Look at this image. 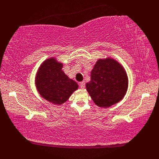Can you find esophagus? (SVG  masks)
Listing matches in <instances>:
<instances>
[{
    "label": "esophagus",
    "instance_id": "34e87169",
    "mask_svg": "<svg viewBox=\"0 0 159 159\" xmlns=\"http://www.w3.org/2000/svg\"><path fill=\"white\" fill-rule=\"evenodd\" d=\"M79 86L80 88H84V87H85V83H84V82H80L79 83Z\"/></svg>",
    "mask_w": 159,
    "mask_h": 159
}]
</instances>
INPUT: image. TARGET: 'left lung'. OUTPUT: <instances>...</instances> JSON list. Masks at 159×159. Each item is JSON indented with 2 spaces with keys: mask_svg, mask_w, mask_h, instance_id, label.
<instances>
[{
  "mask_svg": "<svg viewBox=\"0 0 159 159\" xmlns=\"http://www.w3.org/2000/svg\"><path fill=\"white\" fill-rule=\"evenodd\" d=\"M128 87L127 76L123 67L111 58L99 59L86 84L93 101L100 107L108 108L123 98Z\"/></svg>",
  "mask_w": 159,
  "mask_h": 159,
  "instance_id": "obj_1",
  "label": "left lung"
}]
</instances>
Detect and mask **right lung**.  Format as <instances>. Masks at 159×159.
<instances>
[{
    "label": "right lung",
    "mask_w": 159,
    "mask_h": 159,
    "mask_svg": "<svg viewBox=\"0 0 159 159\" xmlns=\"http://www.w3.org/2000/svg\"><path fill=\"white\" fill-rule=\"evenodd\" d=\"M62 67L61 63L49 58L43 63L36 76V86L41 96L58 105L66 102L78 88L77 82L65 75Z\"/></svg>",
    "instance_id": "add662e5"
}]
</instances>
